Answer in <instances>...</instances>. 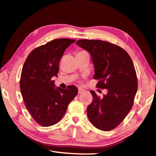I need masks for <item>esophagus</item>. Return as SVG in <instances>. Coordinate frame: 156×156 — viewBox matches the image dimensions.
<instances>
[{"mask_svg": "<svg viewBox=\"0 0 156 156\" xmlns=\"http://www.w3.org/2000/svg\"><path fill=\"white\" fill-rule=\"evenodd\" d=\"M85 91L84 90V89H81V88H79L78 89V94H82V93H83V92H84Z\"/></svg>", "mask_w": 156, "mask_h": 156, "instance_id": "34e87169", "label": "esophagus"}]
</instances>
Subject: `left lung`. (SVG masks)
Here are the masks:
<instances>
[{
	"label": "left lung",
	"mask_w": 156,
	"mask_h": 156,
	"mask_svg": "<svg viewBox=\"0 0 156 156\" xmlns=\"http://www.w3.org/2000/svg\"><path fill=\"white\" fill-rule=\"evenodd\" d=\"M76 44L91 54L97 87L107 89L100 98L91 91L93 101L87 107L90 122L102 131L112 130L131 110L138 89V80L129 55L120 47L100 40H78Z\"/></svg>",
	"instance_id": "obj_1"
}]
</instances>
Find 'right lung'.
Masks as SVG:
<instances>
[{
	"instance_id": "right-lung-1",
	"label": "right lung",
	"mask_w": 156,
	"mask_h": 156,
	"mask_svg": "<svg viewBox=\"0 0 156 156\" xmlns=\"http://www.w3.org/2000/svg\"><path fill=\"white\" fill-rule=\"evenodd\" d=\"M76 40L58 38L34 49L26 59L20 76V87L25 107L36 122L54 125L64 116L78 89L56 87L52 77L59 72V62L65 50Z\"/></svg>"
}]
</instances>
